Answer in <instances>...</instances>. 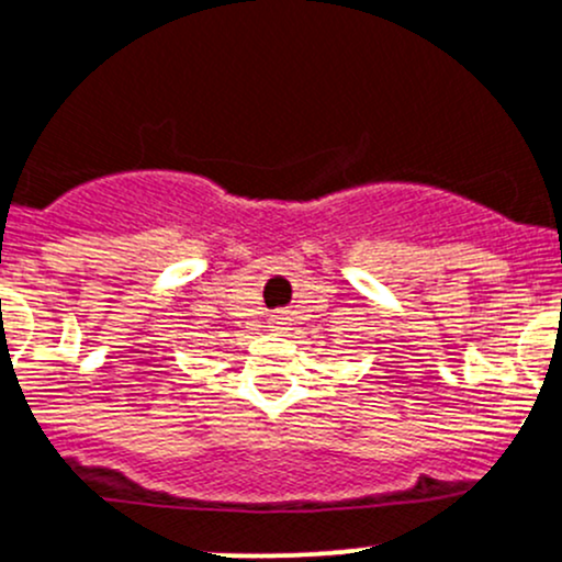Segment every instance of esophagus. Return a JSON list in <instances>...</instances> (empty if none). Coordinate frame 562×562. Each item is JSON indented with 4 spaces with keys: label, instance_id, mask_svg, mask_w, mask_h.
I'll return each mask as SVG.
<instances>
[{
    "label": "esophagus",
    "instance_id": "esophagus-1",
    "mask_svg": "<svg viewBox=\"0 0 562 562\" xmlns=\"http://www.w3.org/2000/svg\"><path fill=\"white\" fill-rule=\"evenodd\" d=\"M285 321H288V317L280 312V315H274V321H271V328L282 330V328H285Z\"/></svg>",
    "mask_w": 562,
    "mask_h": 562
}]
</instances>
